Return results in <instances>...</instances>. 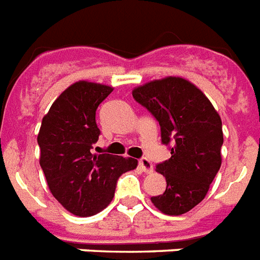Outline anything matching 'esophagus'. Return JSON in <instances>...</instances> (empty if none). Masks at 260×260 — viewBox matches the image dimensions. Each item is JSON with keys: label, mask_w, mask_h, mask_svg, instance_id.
I'll return each instance as SVG.
<instances>
[{"label": "esophagus", "mask_w": 260, "mask_h": 260, "mask_svg": "<svg viewBox=\"0 0 260 260\" xmlns=\"http://www.w3.org/2000/svg\"><path fill=\"white\" fill-rule=\"evenodd\" d=\"M139 164H140L141 170L144 171V172H147V174H149V172L153 171V166H152V163L147 159V157H141V159L139 160Z\"/></svg>", "instance_id": "obj_1"}]
</instances>
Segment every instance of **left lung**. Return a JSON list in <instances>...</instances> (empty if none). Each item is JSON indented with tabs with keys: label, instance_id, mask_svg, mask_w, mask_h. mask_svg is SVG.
Instances as JSON below:
<instances>
[{
	"label": "left lung",
	"instance_id": "8db88e82",
	"mask_svg": "<svg viewBox=\"0 0 260 260\" xmlns=\"http://www.w3.org/2000/svg\"><path fill=\"white\" fill-rule=\"evenodd\" d=\"M159 121L171 157L156 166L167 188L152 203L167 215H181L206 198L221 164L220 116L193 84L181 77L155 80L132 92Z\"/></svg>",
	"mask_w": 260,
	"mask_h": 260
}]
</instances>
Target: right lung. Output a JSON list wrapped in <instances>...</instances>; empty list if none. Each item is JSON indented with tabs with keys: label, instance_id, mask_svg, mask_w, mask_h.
Segmentation results:
<instances>
[{
	"label": "right lung",
	"instance_id": "add662e5",
	"mask_svg": "<svg viewBox=\"0 0 260 260\" xmlns=\"http://www.w3.org/2000/svg\"><path fill=\"white\" fill-rule=\"evenodd\" d=\"M112 90L94 82H75L52 104L37 136L40 166L48 187L62 207L77 216L104 210L115 196L120 176L137 166L132 157L92 153L100 136L96 111Z\"/></svg>",
	"mask_w": 260,
	"mask_h": 260
}]
</instances>
